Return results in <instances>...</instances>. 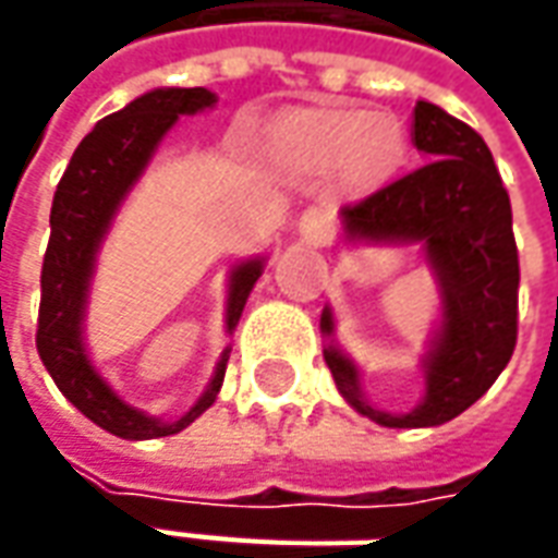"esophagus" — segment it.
<instances>
[{"instance_id": "1", "label": "esophagus", "mask_w": 558, "mask_h": 558, "mask_svg": "<svg viewBox=\"0 0 558 558\" xmlns=\"http://www.w3.org/2000/svg\"><path fill=\"white\" fill-rule=\"evenodd\" d=\"M298 232L311 242H323L332 232V214L323 207H307L298 220Z\"/></svg>"}]
</instances>
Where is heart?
Returning a JSON list of instances; mask_svg holds the SVG:
<instances>
[{
    "label": "heart",
    "mask_w": 558,
    "mask_h": 558,
    "mask_svg": "<svg viewBox=\"0 0 558 558\" xmlns=\"http://www.w3.org/2000/svg\"><path fill=\"white\" fill-rule=\"evenodd\" d=\"M269 145L279 158L298 167H332L338 163L348 183H373L395 170L407 133L400 120L388 114L307 108L279 118L269 130Z\"/></svg>",
    "instance_id": "1"
}]
</instances>
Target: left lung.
<instances>
[{
	"mask_svg": "<svg viewBox=\"0 0 558 558\" xmlns=\"http://www.w3.org/2000/svg\"><path fill=\"white\" fill-rule=\"evenodd\" d=\"M418 170L344 204L341 245H418L435 276L440 316L422 356L425 391L413 410L388 413L369 403L363 375L335 341V313L323 307L326 366L335 388L360 416L385 428H435L497 381L515 351L519 251L512 207L484 140L432 101L413 108Z\"/></svg>",
	"mask_w": 558,
	"mask_h": 558,
	"instance_id": "8db88e82",
	"label": "left lung"
}]
</instances>
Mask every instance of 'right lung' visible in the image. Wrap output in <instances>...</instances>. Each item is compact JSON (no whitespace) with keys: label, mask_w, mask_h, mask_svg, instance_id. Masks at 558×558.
<instances>
[{"label":"right lung","mask_w":558,"mask_h":558,"mask_svg":"<svg viewBox=\"0 0 558 558\" xmlns=\"http://www.w3.org/2000/svg\"><path fill=\"white\" fill-rule=\"evenodd\" d=\"M217 105V93L195 86H161L133 98L105 120H98L93 133L76 145L52 198V235L43 257V301L36 326V351L43 366L54 378L58 391L74 403L98 428L123 440L167 438L183 432L217 400L223 385L229 344L214 366V375L204 395L180 418L148 416L145 410L130 407L123 397L98 373L86 351V304L96 276L98 251L105 245L114 217L123 202L136 189L163 136L177 126V120L198 114ZM267 257H247L229 269L226 279V335L235 332L245 301L254 282L260 279Z\"/></svg>","instance_id":"add662e5"}]
</instances>
